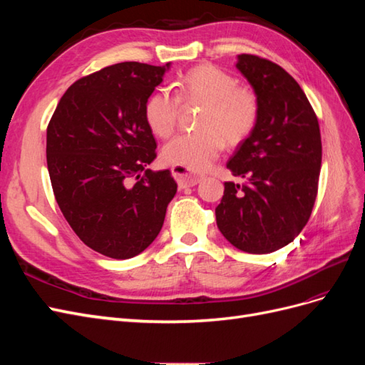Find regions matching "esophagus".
Segmentation results:
<instances>
[{
    "instance_id": "34e87169",
    "label": "esophagus",
    "mask_w": 365,
    "mask_h": 365,
    "mask_svg": "<svg viewBox=\"0 0 365 365\" xmlns=\"http://www.w3.org/2000/svg\"><path fill=\"white\" fill-rule=\"evenodd\" d=\"M172 175H173V178L176 180V182H178L181 189H185V187H193V185L200 184L202 181V176L189 173L181 168H172Z\"/></svg>"
}]
</instances>
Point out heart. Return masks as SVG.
Returning a JSON list of instances; mask_svg holds the SVG:
<instances>
[{
  "instance_id": "b5f03b06",
  "label": "heart",
  "mask_w": 365,
  "mask_h": 365,
  "mask_svg": "<svg viewBox=\"0 0 365 365\" xmlns=\"http://www.w3.org/2000/svg\"><path fill=\"white\" fill-rule=\"evenodd\" d=\"M182 102H197L204 108L197 117V129L165 143L161 160L187 172L208 169L225 146L245 140L257 123V96L239 86L235 76L213 65H202L181 76L173 83ZM180 101L168 90L152 93L145 105V118L153 134L168 138L175 130Z\"/></svg>"
}]
</instances>
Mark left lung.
I'll return each mask as SVG.
<instances>
[{
	"mask_svg": "<svg viewBox=\"0 0 365 365\" xmlns=\"http://www.w3.org/2000/svg\"><path fill=\"white\" fill-rule=\"evenodd\" d=\"M236 68L257 96L259 117L227 163L245 181L224 184L216 222L237 250L268 254L291 244L312 213L322 135L306 94L280 65L239 54Z\"/></svg>",
	"mask_w": 365,
	"mask_h": 365,
	"instance_id": "left-lung-1",
	"label": "left lung"
}]
</instances>
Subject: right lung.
I'll return each instance as SVG.
<instances>
[{
	"label": "right lung",
	"instance_id": "obj_1",
	"mask_svg": "<svg viewBox=\"0 0 365 365\" xmlns=\"http://www.w3.org/2000/svg\"><path fill=\"white\" fill-rule=\"evenodd\" d=\"M169 70L170 62H121L82 77L65 91L48 123L54 197L83 244L106 257L123 260L145 251L176 193L169 170L146 169L157 143L145 105Z\"/></svg>",
	"mask_w": 365,
	"mask_h": 365
}]
</instances>
